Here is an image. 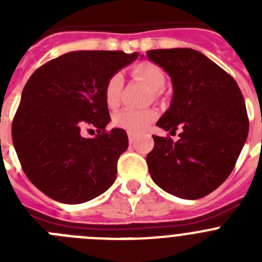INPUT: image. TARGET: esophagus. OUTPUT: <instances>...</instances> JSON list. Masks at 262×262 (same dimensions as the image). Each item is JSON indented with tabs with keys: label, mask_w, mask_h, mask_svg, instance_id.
<instances>
[{
	"label": "esophagus",
	"mask_w": 262,
	"mask_h": 262,
	"mask_svg": "<svg viewBox=\"0 0 262 262\" xmlns=\"http://www.w3.org/2000/svg\"><path fill=\"white\" fill-rule=\"evenodd\" d=\"M128 142L129 144H134V143H135V135H134V134H128Z\"/></svg>",
	"instance_id": "1"
}]
</instances>
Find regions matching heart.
I'll use <instances>...</instances> for the list:
<instances>
[{"instance_id": "b5f03b06", "label": "heart", "mask_w": 262, "mask_h": 262, "mask_svg": "<svg viewBox=\"0 0 262 262\" xmlns=\"http://www.w3.org/2000/svg\"><path fill=\"white\" fill-rule=\"evenodd\" d=\"M133 75L143 81L155 97L165 86V73L157 64L151 61L136 62L133 67ZM123 88V76L120 72H115L106 81L103 94L108 107H115L119 103L120 90ZM157 113L155 110H123L114 117V124L119 128L126 129L127 133H144L149 124L156 119Z\"/></svg>"}]
</instances>
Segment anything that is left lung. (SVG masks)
<instances>
[{"mask_svg":"<svg viewBox=\"0 0 262 262\" xmlns=\"http://www.w3.org/2000/svg\"><path fill=\"white\" fill-rule=\"evenodd\" d=\"M170 76L173 98L157 126L180 139L154 136L147 155L152 180L166 193L198 200L221 186L248 136L244 97L232 76L191 48L147 51Z\"/></svg>","mask_w":262,"mask_h":262,"instance_id":"obj_1","label":"left lung"}]
</instances>
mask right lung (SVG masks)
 <instances>
[{
  "label": "right lung",
  "mask_w": 262,
  "mask_h": 262,
  "mask_svg": "<svg viewBox=\"0 0 262 262\" xmlns=\"http://www.w3.org/2000/svg\"><path fill=\"white\" fill-rule=\"evenodd\" d=\"M138 52L73 51L36 69L23 88L11 136L23 172L47 196L84 203L105 193L128 147L124 129L110 122L106 81L138 59ZM96 126L94 138L80 131Z\"/></svg>",
  "instance_id": "add662e5"
}]
</instances>
